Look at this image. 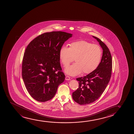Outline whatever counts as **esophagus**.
<instances>
[{"mask_svg":"<svg viewBox=\"0 0 134 134\" xmlns=\"http://www.w3.org/2000/svg\"><path fill=\"white\" fill-rule=\"evenodd\" d=\"M65 80H67V81H69V80H70V78L69 76H66V77H65Z\"/></svg>","mask_w":134,"mask_h":134,"instance_id":"34e87169","label":"esophagus"}]
</instances>
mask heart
<instances>
[{
  "label": "heart",
  "instance_id": "b5f03b06",
  "mask_svg": "<svg viewBox=\"0 0 134 134\" xmlns=\"http://www.w3.org/2000/svg\"><path fill=\"white\" fill-rule=\"evenodd\" d=\"M102 50L97 44H92L86 41L80 40L71 42L69 48L63 46L59 53V59L64 67L68 66L74 60L75 63L65 69L68 75H76L92 73L97 68L101 61Z\"/></svg>",
  "mask_w": 134,
  "mask_h": 134
}]
</instances>
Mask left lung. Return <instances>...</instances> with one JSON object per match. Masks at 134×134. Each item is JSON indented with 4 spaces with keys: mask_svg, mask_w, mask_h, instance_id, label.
<instances>
[{
    "mask_svg": "<svg viewBox=\"0 0 134 134\" xmlns=\"http://www.w3.org/2000/svg\"><path fill=\"white\" fill-rule=\"evenodd\" d=\"M93 37L103 48V56L95 70L85 76L76 78L79 88L73 92L72 97L80 105L89 104L98 99L108 86L112 74V59L109 50L100 39Z\"/></svg>",
    "mask_w": 134,
    "mask_h": 134,
    "instance_id": "1",
    "label": "left lung"
}]
</instances>
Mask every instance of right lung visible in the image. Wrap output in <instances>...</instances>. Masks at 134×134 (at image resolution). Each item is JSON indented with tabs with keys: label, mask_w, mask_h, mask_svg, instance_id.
I'll list each match as a JSON object with an SVG mask.
<instances>
[{
	"label": "right lung",
	"mask_w": 134,
	"mask_h": 134,
	"mask_svg": "<svg viewBox=\"0 0 134 134\" xmlns=\"http://www.w3.org/2000/svg\"><path fill=\"white\" fill-rule=\"evenodd\" d=\"M72 34L52 31L36 37L28 45L22 64V76L30 95L36 100H51L59 85L64 82L59 53Z\"/></svg>",
	"instance_id": "1"
}]
</instances>
